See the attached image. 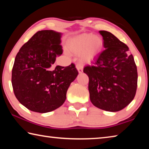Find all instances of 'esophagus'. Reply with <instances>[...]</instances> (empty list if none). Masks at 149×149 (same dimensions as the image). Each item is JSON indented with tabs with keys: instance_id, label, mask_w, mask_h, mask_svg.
I'll list each match as a JSON object with an SVG mask.
<instances>
[{
	"instance_id": "34e87169",
	"label": "esophagus",
	"mask_w": 149,
	"mask_h": 149,
	"mask_svg": "<svg viewBox=\"0 0 149 149\" xmlns=\"http://www.w3.org/2000/svg\"><path fill=\"white\" fill-rule=\"evenodd\" d=\"M76 68H77V71H78V72L79 73V74H81V73L83 72V65H82V64H77L76 65Z\"/></svg>"
}]
</instances>
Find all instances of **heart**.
<instances>
[{
	"label": "heart",
	"mask_w": 149,
	"mask_h": 149,
	"mask_svg": "<svg viewBox=\"0 0 149 149\" xmlns=\"http://www.w3.org/2000/svg\"><path fill=\"white\" fill-rule=\"evenodd\" d=\"M102 45L101 37L93 34H84L72 40L69 50L75 54H81L83 61L90 63L99 54Z\"/></svg>",
	"instance_id": "1"
}]
</instances>
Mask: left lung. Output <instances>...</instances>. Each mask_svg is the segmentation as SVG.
<instances>
[{
	"instance_id": "8db88e82",
	"label": "left lung",
	"mask_w": 149,
	"mask_h": 149,
	"mask_svg": "<svg viewBox=\"0 0 149 149\" xmlns=\"http://www.w3.org/2000/svg\"><path fill=\"white\" fill-rule=\"evenodd\" d=\"M104 50L84 72L89 77V91L93 104L108 112H118L134 99L137 70L129 48L107 31H100Z\"/></svg>"
}]
</instances>
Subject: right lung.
<instances>
[{
	"label": "right lung",
	"mask_w": 149,
	"mask_h": 149,
	"mask_svg": "<svg viewBox=\"0 0 149 149\" xmlns=\"http://www.w3.org/2000/svg\"><path fill=\"white\" fill-rule=\"evenodd\" d=\"M61 35L53 30L37 32L15 58L12 71L14 95L33 112H49L61 107L78 75L73 63L66 67L52 65L62 54Z\"/></svg>",
	"instance_id": "right-lung-1"
}]
</instances>
